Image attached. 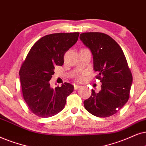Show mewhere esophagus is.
I'll return each mask as SVG.
<instances>
[{"label": "esophagus", "instance_id": "esophagus-1", "mask_svg": "<svg viewBox=\"0 0 146 146\" xmlns=\"http://www.w3.org/2000/svg\"><path fill=\"white\" fill-rule=\"evenodd\" d=\"M81 87L80 85H74V89H75V90H77V89H79Z\"/></svg>", "mask_w": 146, "mask_h": 146}]
</instances>
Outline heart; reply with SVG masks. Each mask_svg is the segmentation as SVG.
Here are the masks:
<instances>
[{"label": "heart", "instance_id": "obj_1", "mask_svg": "<svg viewBox=\"0 0 146 146\" xmlns=\"http://www.w3.org/2000/svg\"><path fill=\"white\" fill-rule=\"evenodd\" d=\"M83 74H79L78 76H77V80L79 81H83Z\"/></svg>", "mask_w": 146, "mask_h": 146}]
</instances>
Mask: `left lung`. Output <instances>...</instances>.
Returning <instances> with one entry per match:
<instances>
[{
  "label": "left lung",
  "mask_w": 146,
  "mask_h": 146,
  "mask_svg": "<svg viewBox=\"0 0 146 146\" xmlns=\"http://www.w3.org/2000/svg\"><path fill=\"white\" fill-rule=\"evenodd\" d=\"M79 38L90 49L96 78L102 83L98 93L92 89L90 98L83 102L85 108L97 117H110L129 100L133 78L127 60L120 46L108 35L84 33Z\"/></svg>",
  "instance_id": "1"
}]
</instances>
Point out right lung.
<instances>
[{"mask_svg": "<svg viewBox=\"0 0 146 146\" xmlns=\"http://www.w3.org/2000/svg\"><path fill=\"white\" fill-rule=\"evenodd\" d=\"M79 33L48 35L37 40L29 52L19 71L24 100L31 111L49 117L63 110L74 86L64 83L50 87L49 81L56 65L64 63V55L78 40Z\"/></svg>", "mask_w": 146, "mask_h": 146, "instance_id": "obj_1", "label": "right lung"}]
</instances>
